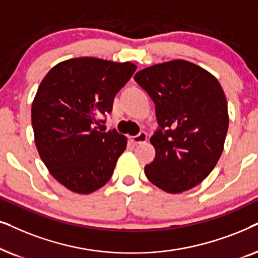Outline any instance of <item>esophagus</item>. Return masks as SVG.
<instances>
[{"instance_id": "34e87169", "label": "esophagus", "mask_w": 258, "mask_h": 258, "mask_svg": "<svg viewBox=\"0 0 258 258\" xmlns=\"http://www.w3.org/2000/svg\"><path fill=\"white\" fill-rule=\"evenodd\" d=\"M128 140H130V142H132L133 144L145 143L147 140V135L145 132H140L138 136H130Z\"/></svg>"}]
</instances>
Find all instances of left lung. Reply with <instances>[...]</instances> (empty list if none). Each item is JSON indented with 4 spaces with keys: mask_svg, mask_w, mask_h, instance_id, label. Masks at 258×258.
<instances>
[{
    "mask_svg": "<svg viewBox=\"0 0 258 258\" xmlns=\"http://www.w3.org/2000/svg\"><path fill=\"white\" fill-rule=\"evenodd\" d=\"M135 80L156 104L160 127L150 139L156 158L145 166L147 179L172 195L197 186L224 149L229 113L221 84L181 59L144 68Z\"/></svg>",
    "mask_w": 258,
    "mask_h": 258,
    "instance_id": "left-lung-1",
    "label": "left lung"
}]
</instances>
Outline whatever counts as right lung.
<instances>
[{"mask_svg":"<svg viewBox=\"0 0 258 258\" xmlns=\"http://www.w3.org/2000/svg\"><path fill=\"white\" fill-rule=\"evenodd\" d=\"M137 70L133 62L75 57L42 79L32 105L34 140L49 173L79 195L111 179L127 138L98 131V116L112 111L115 94Z\"/></svg>","mask_w":258,"mask_h":258,"instance_id":"1","label":"right lung"}]
</instances>
